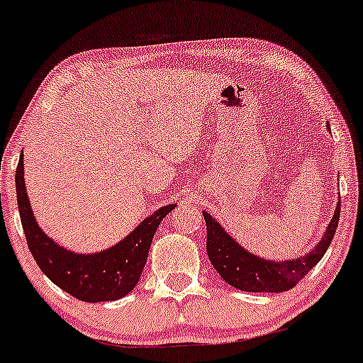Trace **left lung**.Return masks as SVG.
<instances>
[{"instance_id": "left-lung-1", "label": "left lung", "mask_w": 363, "mask_h": 363, "mask_svg": "<svg viewBox=\"0 0 363 363\" xmlns=\"http://www.w3.org/2000/svg\"><path fill=\"white\" fill-rule=\"evenodd\" d=\"M341 199L329 222L320 242L309 254L290 261H269L254 256L232 239L208 211H203L206 222V252L220 277L234 289L244 291H286L294 289L307 273L323 259L333 242L338 227Z\"/></svg>"}]
</instances>
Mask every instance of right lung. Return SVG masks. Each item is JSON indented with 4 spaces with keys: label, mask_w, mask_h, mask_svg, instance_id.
<instances>
[{
    "label": "right lung",
    "mask_w": 363,
    "mask_h": 363,
    "mask_svg": "<svg viewBox=\"0 0 363 363\" xmlns=\"http://www.w3.org/2000/svg\"><path fill=\"white\" fill-rule=\"evenodd\" d=\"M16 201L28 249L54 285L83 302L118 301L135 289L147 262L157 227L176 205L162 206L145 218L126 239L102 252L74 254L57 245L37 225L23 179V157L15 174Z\"/></svg>",
    "instance_id": "add662e5"
}]
</instances>
